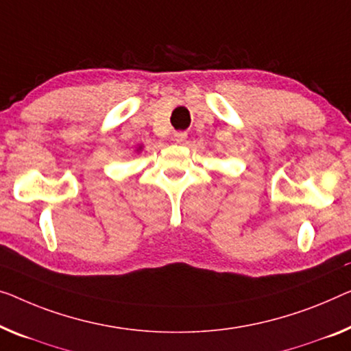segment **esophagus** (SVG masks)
<instances>
[{
	"instance_id": "obj_1",
	"label": "esophagus",
	"mask_w": 351,
	"mask_h": 351,
	"mask_svg": "<svg viewBox=\"0 0 351 351\" xmlns=\"http://www.w3.org/2000/svg\"><path fill=\"white\" fill-rule=\"evenodd\" d=\"M186 137H187L186 132H175L173 134V138H175L176 143H182L186 140Z\"/></svg>"
}]
</instances>
